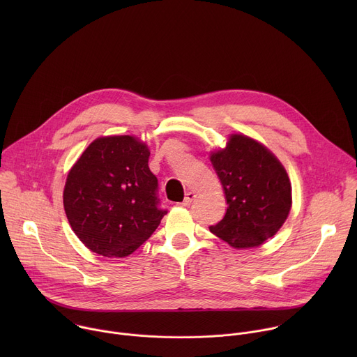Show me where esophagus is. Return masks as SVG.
Here are the masks:
<instances>
[{"instance_id": "esophagus-1", "label": "esophagus", "mask_w": 357, "mask_h": 357, "mask_svg": "<svg viewBox=\"0 0 357 357\" xmlns=\"http://www.w3.org/2000/svg\"><path fill=\"white\" fill-rule=\"evenodd\" d=\"M195 197H196V193L195 192H188L186 195H185V199H183V202L181 203L182 206H189L190 203L195 200Z\"/></svg>"}]
</instances>
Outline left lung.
<instances>
[{"instance_id":"obj_1","label":"left lung","mask_w":357,"mask_h":357,"mask_svg":"<svg viewBox=\"0 0 357 357\" xmlns=\"http://www.w3.org/2000/svg\"><path fill=\"white\" fill-rule=\"evenodd\" d=\"M227 211L209 230L236 248L263 244L284 225L291 209V182L271 152L250 137L233 134L226 148L212 152Z\"/></svg>"}]
</instances>
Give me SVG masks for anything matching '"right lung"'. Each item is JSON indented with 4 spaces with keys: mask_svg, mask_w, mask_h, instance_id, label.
Wrapping results in <instances>:
<instances>
[{
    "mask_svg": "<svg viewBox=\"0 0 357 357\" xmlns=\"http://www.w3.org/2000/svg\"><path fill=\"white\" fill-rule=\"evenodd\" d=\"M148 146L131 135L94 139L72 167L63 206L80 241L105 257H127L160 226L167 211Z\"/></svg>",
    "mask_w": 357,
    "mask_h": 357,
    "instance_id": "right-lung-1",
    "label": "right lung"
}]
</instances>
